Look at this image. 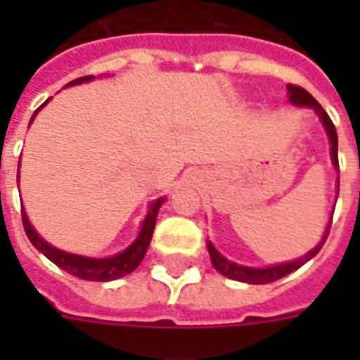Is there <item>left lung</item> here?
<instances>
[{"instance_id":"1","label":"left lung","mask_w":360,"mask_h":360,"mask_svg":"<svg viewBox=\"0 0 360 360\" xmlns=\"http://www.w3.org/2000/svg\"><path fill=\"white\" fill-rule=\"evenodd\" d=\"M288 97H290V103L297 104V106H308V108H312L316 114L319 115V121L323 123L325 130H327V134H329L330 140V158H333V164L338 166V134H336V129L330 117L327 115L323 108H321V104L316 101V98L307 91V89H302L301 86H295V84H288ZM340 181V179H338ZM340 185V183H338ZM333 220V219H330ZM329 228L330 222L327 226V231H325L323 239L319 243L316 248L308 252L307 256H302L301 259H295V262L290 263H282V265H274V267H265V269H252V267H243V265H237L233 262H228L224 256H220L217 248L211 245V240H207V250L209 256H211V263H213V267L219 271L220 274H224L228 278L231 280H239V282H246V284H269V282H274V280L284 278L285 274L293 273L297 269L304 265L308 259H312L319 250H321V246H323L325 239L329 236Z\"/></svg>"}]
</instances>
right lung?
<instances>
[{
    "label": "right lung",
    "instance_id": "add662e5",
    "mask_svg": "<svg viewBox=\"0 0 360 360\" xmlns=\"http://www.w3.org/2000/svg\"><path fill=\"white\" fill-rule=\"evenodd\" d=\"M89 80H93V76H82V78H76V80L69 82L67 86H75V84H82V82H89ZM44 104H42V106H44ZM39 110H37V112H39ZM35 114H33V117H35ZM33 117H31V120H33ZM162 202L164 200H155V202L151 203L149 213H147L146 220H143V224H141L138 239H136L134 243L127 248V250H123L121 254H117V256L106 257V259L76 256V254H69V252L53 248L52 245H48L46 240L41 239L39 233L31 228L30 220H27L24 211H22V224H24L25 236H27V239L31 240V245L35 246L39 252H42V254H44L50 262L56 263L58 267H61L69 274L78 276V278L82 280H91V282H108V280L121 278V276H124V274L132 273V271L140 265L143 256H146L147 248H149V243H151L153 230H155V224H157L158 209H160Z\"/></svg>",
    "mask_w": 360,
    "mask_h": 360
}]
</instances>
